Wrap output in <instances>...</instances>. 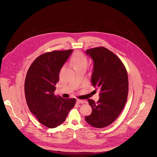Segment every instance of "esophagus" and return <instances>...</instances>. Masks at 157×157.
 Instances as JSON below:
<instances>
[{
    "instance_id": "esophagus-1",
    "label": "esophagus",
    "mask_w": 157,
    "mask_h": 157,
    "mask_svg": "<svg viewBox=\"0 0 157 157\" xmlns=\"http://www.w3.org/2000/svg\"><path fill=\"white\" fill-rule=\"evenodd\" d=\"M76 102L77 104H84L85 102V101H83V100H80V99H77L76 101Z\"/></svg>"
}]
</instances>
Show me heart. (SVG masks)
<instances>
[{"label":"heart","instance_id":"b5f03b06","mask_svg":"<svg viewBox=\"0 0 157 157\" xmlns=\"http://www.w3.org/2000/svg\"><path fill=\"white\" fill-rule=\"evenodd\" d=\"M71 61L73 67L75 69L80 67L87 66L88 59L84 53L80 52H76L72 55Z\"/></svg>","mask_w":157,"mask_h":157}]
</instances>
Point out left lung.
Instances as JSON below:
<instances>
[{"instance_id":"1","label":"left lung","mask_w":157,"mask_h":157,"mask_svg":"<svg viewBox=\"0 0 157 157\" xmlns=\"http://www.w3.org/2000/svg\"><path fill=\"white\" fill-rule=\"evenodd\" d=\"M86 53L93 60L91 83L99 90L97 102L88 99L92 113L85 117L90 125L104 128L112 124L122 111L128 93L127 70L121 60L104 47L88 49Z\"/></svg>"}]
</instances>
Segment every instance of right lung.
<instances>
[{
    "mask_svg": "<svg viewBox=\"0 0 157 157\" xmlns=\"http://www.w3.org/2000/svg\"><path fill=\"white\" fill-rule=\"evenodd\" d=\"M72 50L54 51L38 56L30 66L24 90L29 108L38 121L53 128L63 123L75 99H64L54 94L59 71Z\"/></svg>",
    "mask_w": 157,
    "mask_h": 157,
    "instance_id": "obj_1",
    "label": "right lung"
}]
</instances>
